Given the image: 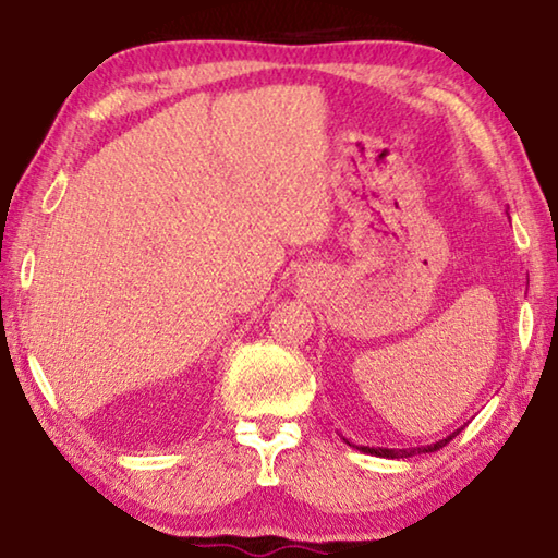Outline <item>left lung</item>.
<instances>
[{"instance_id":"left-lung-1","label":"left lung","mask_w":558,"mask_h":558,"mask_svg":"<svg viewBox=\"0 0 558 558\" xmlns=\"http://www.w3.org/2000/svg\"><path fill=\"white\" fill-rule=\"evenodd\" d=\"M462 428H458L456 433H450L448 438H442V440H438V442H433V446H423V448H369V446H354V442H349L347 438V442L352 448H356V450H362V452H366V456H376V458H411V456H421V452H436V450H440L442 446H448V442L458 436Z\"/></svg>"}]
</instances>
